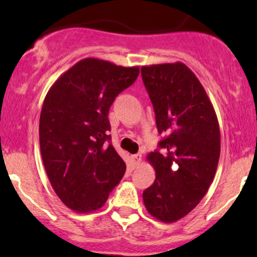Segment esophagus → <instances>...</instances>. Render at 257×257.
Instances as JSON below:
<instances>
[{
  "label": "esophagus",
  "instance_id": "1",
  "mask_svg": "<svg viewBox=\"0 0 257 257\" xmlns=\"http://www.w3.org/2000/svg\"><path fill=\"white\" fill-rule=\"evenodd\" d=\"M132 160H133V163L136 165H138L139 163L142 162V154H134V155H132Z\"/></svg>",
  "mask_w": 257,
  "mask_h": 257
}]
</instances>
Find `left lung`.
Wrapping results in <instances>:
<instances>
[{
  "instance_id": "1",
  "label": "left lung",
  "mask_w": 257,
  "mask_h": 257,
  "mask_svg": "<svg viewBox=\"0 0 257 257\" xmlns=\"http://www.w3.org/2000/svg\"><path fill=\"white\" fill-rule=\"evenodd\" d=\"M155 112L162 150L147 155L155 170L145 189L148 212L163 222L188 215L214 180L220 157V128L205 89L181 62L142 67Z\"/></svg>"
}]
</instances>
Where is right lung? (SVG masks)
Returning a JSON list of instances; mask_svg holds the SVG:
<instances>
[{
	"label": "right lung",
	"mask_w": 257,
	"mask_h": 257,
	"mask_svg": "<svg viewBox=\"0 0 257 257\" xmlns=\"http://www.w3.org/2000/svg\"><path fill=\"white\" fill-rule=\"evenodd\" d=\"M139 67L84 58L49 88L40 118V147L51 185L80 214L100 209L125 173L110 143L108 112L136 82Z\"/></svg>",
	"instance_id": "add662e5"
}]
</instances>
